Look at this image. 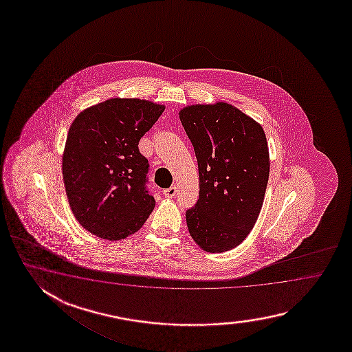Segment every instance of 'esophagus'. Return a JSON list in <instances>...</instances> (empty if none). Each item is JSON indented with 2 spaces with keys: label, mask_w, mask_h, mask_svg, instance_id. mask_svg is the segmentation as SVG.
Instances as JSON below:
<instances>
[{
  "label": "esophagus",
  "mask_w": 352,
  "mask_h": 352,
  "mask_svg": "<svg viewBox=\"0 0 352 352\" xmlns=\"http://www.w3.org/2000/svg\"><path fill=\"white\" fill-rule=\"evenodd\" d=\"M164 195L167 199H173V196L176 195V187L171 186L170 188H166V190H164Z\"/></svg>",
  "instance_id": "obj_1"
}]
</instances>
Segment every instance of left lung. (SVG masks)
<instances>
[{
    "label": "left lung",
    "mask_w": 352,
    "mask_h": 352,
    "mask_svg": "<svg viewBox=\"0 0 352 352\" xmlns=\"http://www.w3.org/2000/svg\"><path fill=\"white\" fill-rule=\"evenodd\" d=\"M179 120L194 146L200 195L186 211L188 232L202 250L236 248L253 229L270 177V151L262 126L236 107L187 105Z\"/></svg>",
    "instance_id": "8db88e82"
}]
</instances>
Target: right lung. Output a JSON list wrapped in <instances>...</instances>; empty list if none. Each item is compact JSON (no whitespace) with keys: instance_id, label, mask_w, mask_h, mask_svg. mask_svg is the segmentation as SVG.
Here are the masks:
<instances>
[{"instance_id":"right-lung-1","label":"right lung","mask_w":352,"mask_h":352,"mask_svg":"<svg viewBox=\"0 0 352 352\" xmlns=\"http://www.w3.org/2000/svg\"><path fill=\"white\" fill-rule=\"evenodd\" d=\"M165 105L112 98L76 116L63 153V179L75 219L102 239L138 232L155 208L147 184L148 161L138 142Z\"/></svg>"}]
</instances>
